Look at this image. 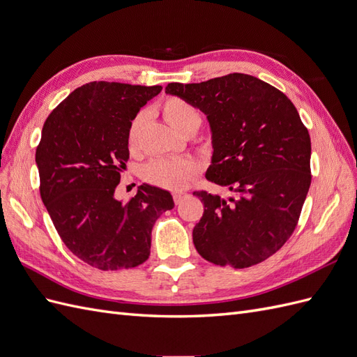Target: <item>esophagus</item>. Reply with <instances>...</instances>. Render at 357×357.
<instances>
[{
    "mask_svg": "<svg viewBox=\"0 0 357 357\" xmlns=\"http://www.w3.org/2000/svg\"><path fill=\"white\" fill-rule=\"evenodd\" d=\"M185 197H186L185 192H174V195H172V198H174L176 204H180Z\"/></svg>",
    "mask_w": 357,
    "mask_h": 357,
    "instance_id": "esophagus-1",
    "label": "esophagus"
}]
</instances>
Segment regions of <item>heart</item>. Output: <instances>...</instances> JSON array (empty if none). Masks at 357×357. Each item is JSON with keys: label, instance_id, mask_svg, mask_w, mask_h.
<instances>
[{"label": "heart", "instance_id": "heart-1", "mask_svg": "<svg viewBox=\"0 0 357 357\" xmlns=\"http://www.w3.org/2000/svg\"><path fill=\"white\" fill-rule=\"evenodd\" d=\"M165 121L183 134L189 129H197L201 125L199 112L185 100L168 98L162 107ZM144 123V113H138L129 123L128 142L135 146L138 142L139 132ZM197 171V164L189 158H172V159H155L149 162L144 168V178L159 188L169 190H180L192 180Z\"/></svg>", "mask_w": 357, "mask_h": 357}]
</instances>
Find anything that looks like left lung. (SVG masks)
Instances as JSON below:
<instances>
[{"instance_id": "left-lung-1", "label": "left lung", "mask_w": 357, "mask_h": 357, "mask_svg": "<svg viewBox=\"0 0 357 357\" xmlns=\"http://www.w3.org/2000/svg\"><path fill=\"white\" fill-rule=\"evenodd\" d=\"M167 95L199 109L213 156L205 178L231 193L197 192L204 214L193 244L222 266L248 268L273 256L295 231L311 185L310 134L274 86L232 73L201 83H169Z\"/></svg>"}]
</instances>
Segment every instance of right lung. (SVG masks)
I'll list each match as a JSON object with an SVG mask.
<instances>
[{"mask_svg":"<svg viewBox=\"0 0 357 357\" xmlns=\"http://www.w3.org/2000/svg\"><path fill=\"white\" fill-rule=\"evenodd\" d=\"M160 91L162 86L86 83L43 125L36 152L43 204L68 250L96 269L146 262L155 222L174 208L168 190L146 183L126 204L114 197L129 159V123Z\"/></svg>","mask_w":357,"mask_h":357,"instance_id":"obj_1","label":"right lung"}]
</instances>
